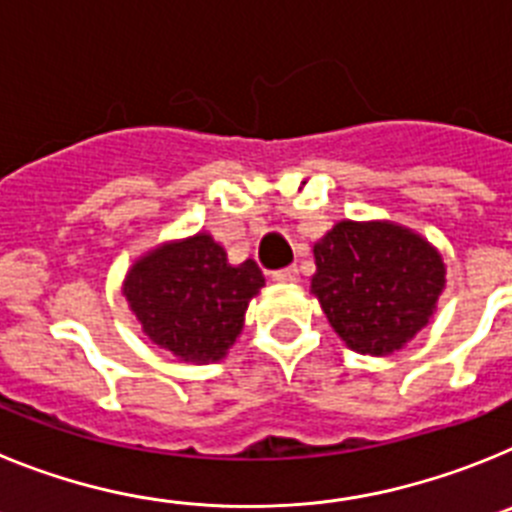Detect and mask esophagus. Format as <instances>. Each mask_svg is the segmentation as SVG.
Masks as SVG:
<instances>
[{
    "instance_id": "obj_1",
    "label": "esophagus",
    "mask_w": 512,
    "mask_h": 512,
    "mask_svg": "<svg viewBox=\"0 0 512 512\" xmlns=\"http://www.w3.org/2000/svg\"><path fill=\"white\" fill-rule=\"evenodd\" d=\"M274 282H279V284L300 282V271H297V266H287V269L274 271Z\"/></svg>"
}]
</instances>
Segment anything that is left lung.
I'll return each instance as SVG.
<instances>
[{
    "mask_svg": "<svg viewBox=\"0 0 512 512\" xmlns=\"http://www.w3.org/2000/svg\"><path fill=\"white\" fill-rule=\"evenodd\" d=\"M310 295L351 351L390 356L433 320L446 264L428 238L392 220H341L312 246Z\"/></svg>",
    "mask_w": 512,
    "mask_h": 512,
    "instance_id": "1",
    "label": "left lung"
}]
</instances>
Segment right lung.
Instances as JSON below:
<instances>
[{
  "mask_svg": "<svg viewBox=\"0 0 512 512\" xmlns=\"http://www.w3.org/2000/svg\"><path fill=\"white\" fill-rule=\"evenodd\" d=\"M266 284L256 261L230 264L207 230L158 243L133 261L122 297L143 333L184 364L225 359Z\"/></svg>",
  "mask_w": 512,
  "mask_h": 512,
  "instance_id": "obj_1",
  "label": "right lung"
}]
</instances>
